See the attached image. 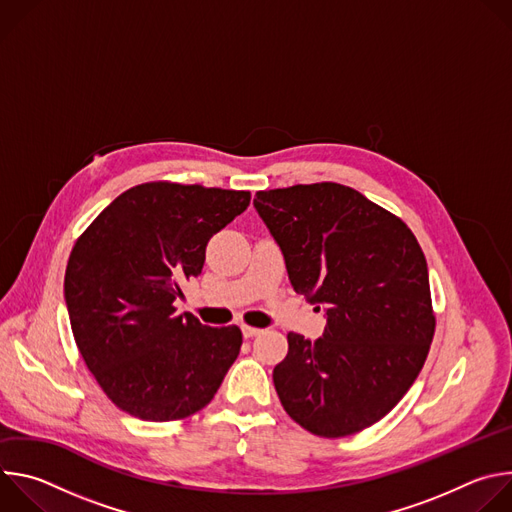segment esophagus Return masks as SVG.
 Segmentation results:
<instances>
[{
    "mask_svg": "<svg viewBox=\"0 0 512 512\" xmlns=\"http://www.w3.org/2000/svg\"><path fill=\"white\" fill-rule=\"evenodd\" d=\"M241 330H243V336H245V338H253V336H259V334L263 332L261 328H255V326H249V324H243Z\"/></svg>",
    "mask_w": 512,
    "mask_h": 512,
    "instance_id": "esophagus-1",
    "label": "esophagus"
}]
</instances>
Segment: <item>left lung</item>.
Segmentation results:
<instances>
[{"label": "left lung", "instance_id": "8db88e82", "mask_svg": "<svg viewBox=\"0 0 512 512\" xmlns=\"http://www.w3.org/2000/svg\"><path fill=\"white\" fill-rule=\"evenodd\" d=\"M291 285L326 308L324 336L287 334L273 383L314 435L346 437L383 419L427 358L435 314L425 255L399 216L336 182L261 190L253 200Z\"/></svg>", "mask_w": 512, "mask_h": 512}]
</instances>
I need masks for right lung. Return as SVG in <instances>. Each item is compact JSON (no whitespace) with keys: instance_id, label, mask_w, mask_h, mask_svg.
I'll return each instance as SVG.
<instances>
[{"instance_id":"right-lung-1","label":"right lung","mask_w":512,"mask_h":512,"mask_svg":"<svg viewBox=\"0 0 512 512\" xmlns=\"http://www.w3.org/2000/svg\"><path fill=\"white\" fill-rule=\"evenodd\" d=\"M251 202L247 190L145 182L119 194L70 251L64 300L87 369L103 393L143 421L206 407L239 356V326L176 314L182 283L206 245Z\"/></svg>"}]
</instances>
